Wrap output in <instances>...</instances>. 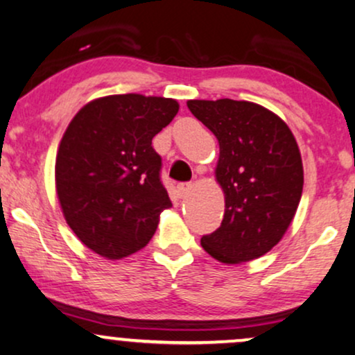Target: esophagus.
<instances>
[{
    "instance_id": "esophagus-1",
    "label": "esophagus",
    "mask_w": 355,
    "mask_h": 355,
    "mask_svg": "<svg viewBox=\"0 0 355 355\" xmlns=\"http://www.w3.org/2000/svg\"><path fill=\"white\" fill-rule=\"evenodd\" d=\"M177 190H178V195H180V196H185L187 193L191 190V185H190V183H178V185H177Z\"/></svg>"
}]
</instances>
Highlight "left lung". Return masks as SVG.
Returning a JSON list of instances; mask_svg holds the SVG:
<instances>
[{"label": "left lung", "mask_w": 355, "mask_h": 355, "mask_svg": "<svg viewBox=\"0 0 355 355\" xmlns=\"http://www.w3.org/2000/svg\"><path fill=\"white\" fill-rule=\"evenodd\" d=\"M188 110L219 142L216 180L224 191L221 226L201 245L223 263L249 262L280 242L297 213L303 164L284 121L250 101L190 100Z\"/></svg>", "instance_id": "left-lung-1"}]
</instances>
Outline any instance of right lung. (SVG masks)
Instances as JSON below:
<instances>
[{
  "label": "right lung",
  "mask_w": 355,
  "mask_h": 355,
  "mask_svg": "<svg viewBox=\"0 0 355 355\" xmlns=\"http://www.w3.org/2000/svg\"><path fill=\"white\" fill-rule=\"evenodd\" d=\"M178 113L172 98L111 95L70 121L55 160L65 221L101 257H128L149 244L172 206L152 139Z\"/></svg>",
  "instance_id": "1"
}]
</instances>
